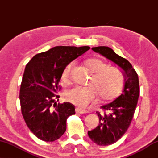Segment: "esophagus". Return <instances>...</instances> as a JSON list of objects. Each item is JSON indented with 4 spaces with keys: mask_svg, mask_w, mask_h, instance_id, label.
<instances>
[{
    "mask_svg": "<svg viewBox=\"0 0 158 158\" xmlns=\"http://www.w3.org/2000/svg\"><path fill=\"white\" fill-rule=\"evenodd\" d=\"M76 112L77 114H86V113H88V111H86V110H82V109L77 107V108L76 109Z\"/></svg>",
    "mask_w": 158,
    "mask_h": 158,
    "instance_id": "1",
    "label": "esophagus"
}]
</instances>
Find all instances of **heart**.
Here are the masks:
<instances>
[{
  "label": "heart",
  "mask_w": 158,
  "mask_h": 158,
  "mask_svg": "<svg viewBox=\"0 0 158 158\" xmlns=\"http://www.w3.org/2000/svg\"><path fill=\"white\" fill-rule=\"evenodd\" d=\"M86 65L93 73L89 86H77L67 91L66 99L71 103L81 107H86L96 100L98 94L102 100H112L122 93L124 87V75L117 68L109 65L98 59H89ZM73 63L65 65L61 74L62 81L69 82L70 72Z\"/></svg>",
  "instance_id": "b5f03b06"
}]
</instances>
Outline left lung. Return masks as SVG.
<instances>
[{"mask_svg": "<svg viewBox=\"0 0 158 158\" xmlns=\"http://www.w3.org/2000/svg\"><path fill=\"white\" fill-rule=\"evenodd\" d=\"M92 49L120 67L125 78L122 94L112 102L101 106L108 113L102 114L97 111L99 125L87 133L93 143L105 146L119 140L129 127L140 94L139 81L137 73L129 61L116 54L111 48L98 47Z\"/></svg>", "mask_w": 158, "mask_h": 158, "instance_id": "left-lung-1", "label": "left lung"}]
</instances>
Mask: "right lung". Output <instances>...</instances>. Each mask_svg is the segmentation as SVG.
<instances>
[{
	"instance_id": "1",
	"label": "right lung",
	"mask_w": 158,
	"mask_h": 158,
	"mask_svg": "<svg viewBox=\"0 0 158 158\" xmlns=\"http://www.w3.org/2000/svg\"><path fill=\"white\" fill-rule=\"evenodd\" d=\"M89 48L55 47L36 54L27 64L20 90L21 111L27 126L39 139L53 142L65 133L67 118L75 114V106L56 102L63 70Z\"/></svg>"
}]
</instances>
